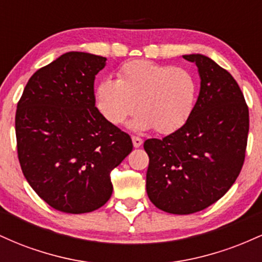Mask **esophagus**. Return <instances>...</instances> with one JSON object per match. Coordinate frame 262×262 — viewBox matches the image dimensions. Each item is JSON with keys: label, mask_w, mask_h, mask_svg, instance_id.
Instances as JSON below:
<instances>
[{"label": "esophagus", "mask_w": 262, "mask_h": 262, "mask_svg": "<svg viewBox=\"0 0 262 262\" xmlns=\"http://www.w3.org/2000/svg\"><path fill=\"white\" fill-rule=\"evenodd\" d=\"M132 140H133V145L134 148H139V146L143 145V139L139 137H133L132 138Z\"/></svg>", "instance_id": "34e87169"}]
</instances>
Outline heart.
I'll return each mask as SVG.
<instances>
[{"label":"heart","instance_id":"heart-1","mask_svg":"<svg viewBox=\"0 0 262 262\" xmlns=\"http://www.w3.org/2000/svg\"><path fill=\"white\" fill-rule=\"evenodd\" d=\"M198 81L185 68L133 60L119 69L118 80L104 79L96 89V106L112 124H122L134 112L129 127L160 134L181 129L193 113Z\"/></svg>","mask_w":262,"mask_h":262}]
</instances>
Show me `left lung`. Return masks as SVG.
<instances>
[{
	"label": "left lung",
	"instance_id": "8db88e82",
	"mask_svg": "<svg viewBox=\"0 0 262 262\" xmlns=\"http://www.w3.org/2000/svg\"><path fill=\"white\" fill-rule=\"evenodd\" d=\"M194 62L201 89L185 125L164 139H148L146 193L171 214L200 212L221 200L239 176L245 159L249 110L234 77L202 54Z\"/></svg>",
	"mask_w": 262,
	"mask_h": 262
}]
</instances>
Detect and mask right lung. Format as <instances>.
<instances>
[{
  "label": "right lung",
  "instance_id": "1",
  "mask_svg": "<svg viewBox=\"0 0 262 262\" xmlns=\"http://www.w3.org/2000/svg\"><path fill=\"white\" fill-rule=\"evenodd\" d=\"M106 58L62 54L29 79L17 104L20 167L41 200L60 212L98 209L112 196L111 171L133 150L130 137L95 107Z\"/></svg>",
  "mask_w": 262,
  "mask_h": 262
}]
</instances>
